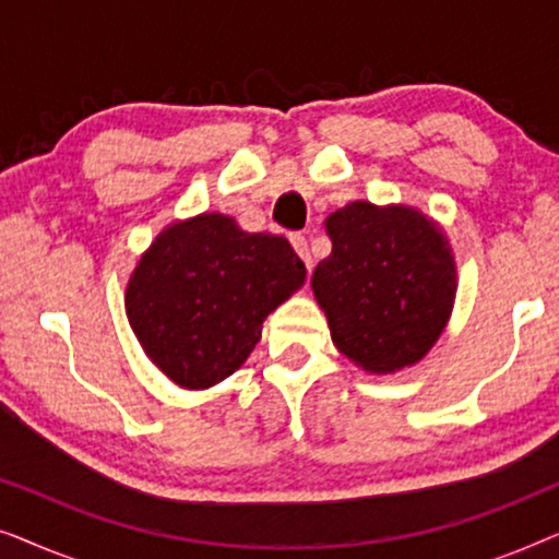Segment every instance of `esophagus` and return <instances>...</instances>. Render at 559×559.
<instances>
[{
  "mask_svg": "<svg viewBox=\"0 0 559 559\" xmlns=\"http://www.w3.org/2000/svg\"><path fill=\"white\" fill-rule=\"evenodd\" d=\"M289 241H293V247L297 254H300V259L305 264H308V270H312V257H310V247H308V239H305L302 234H293L289 236Z\"/></svg>",
  "mask_w": 559,
  "mask_h": 559,
  "instance_id": "esophagus-1",
  "label": "esophagus"
}]
</instances>
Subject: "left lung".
Segmentation results:
<instances>
[{"label": "left lung", "mask_w": 559, "mask_h": 559, "mask_svg": "<svg viewBox=\"0 0 559 559\" xmlns=\"http://www.w3.org/2000/svg\"><path fill=\"white\" fill-rule=\"evenodd\" d=\"M331 257L312 272L343 356L369 373L417 364L445 331L457 272L442 228L409 205L356 201L325 218Z\"/></svg>", "instance_id": "8db88e82"}]
</instances>
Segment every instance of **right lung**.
<instances>
[{
	"instance_id": "1",
	"label": "right lung",
	"mask_w": 559,
	"mask_h": 559,
	"mask_svg": "<svg viewBox=\"0 0 559 559\" xmlns=\"http://www.w3.org/2000/svg\"><path fill=\"white\" fill-rule=\"evenodd\" d=\"M285 236L249 234L224 213L175 221L127 285V318L144 354L182 389H209L239 369L262 323L305 282Z\"/></svg>"
}]
</instances>
